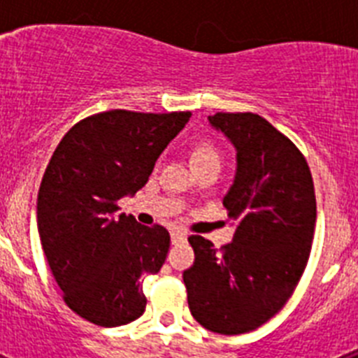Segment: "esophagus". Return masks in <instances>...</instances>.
Masks as SVG:
<instances>
[{
    "mask_svg": "<svg viewBox=\"0 0 358 358\" xmlns=\"http://www.w3.org/2000/svg\"><path fill=\"white\" fill-rule=\"evenodd\" d=\"M170 238H172V243L181 242V240L186 238V233H182V231H179V229H173L172 233H170Z\"/></svg>",
    "mask_w": 358,
    "mask_h": 358,
    "instance_id": "1",
    "label": "esophagus"
}]
</instances>
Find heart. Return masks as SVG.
<instances>
[{
    "label": "heart",
    "mask_w": 358,
    "mask_h": 358,
    "mask_svg": "<svg viewBox=\"0 0 358 358\" xmlns=\"http://www.w3.org/2000/svg\"><path fill=\"white\" fill-rule=\"evenodd\" d=\"M189 159H192V164H194L195 170L206 169V166H217V169H220L222 154H220V148L217 147V143L213 140L202 138V140L195 141L194 147H192Z\"/></svg>",
    "instance_id": "b5f03b06"
}]
</instances>
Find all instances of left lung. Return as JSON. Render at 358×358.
I'll return each mask as SVG.
<instances>
[{
    "instance_id": "8db88e82",
    "label": "left lung",
    "mask_w": 358,
    "mask_h": 358,
    "mask_svg": "<svg viewBox=\"0 0 358 358\" xmlns=\"http://www.w3.org/2000/svg\"><path fill=\"white\" fill-rule=\"evenodd\" d=\"M208 120L236 148L235 182L224 197L236 229L218 251L204 236H189L195 262L182 280L201 327L248 334L285 306L305 273L317 217L314 181L301 150L260 115Z\"/></svg>"
}]
</instances>
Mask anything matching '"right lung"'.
Instances as JSON below:
<instances>
[{"instance_id": "obj_1", "label": "right lung", "mask_w": 358, "mask_h": 358, "mask_svg": "<svg viewBox=\"0 0 358 358\" xmlns=\"http://www.w3.org/2000/svg\"><path fill=\"white\" fill-rule=\"evenodd\" d=\"M189 116L106 110L57 145L37 195V229L64 303L85 321L113 328L145 312L143 280L163 267L170 235L118 215L116 202L147 185Z\"/></svg>"}]
</instances>
